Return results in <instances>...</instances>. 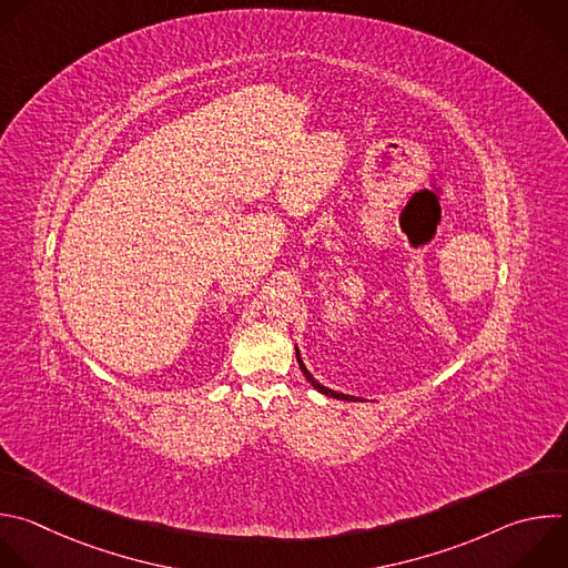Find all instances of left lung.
Masks as SVG:
<instances>
[{"mask_svg": "<svg viewBox=\"0 0 568 568\" xmlns=\"http://www.w3.org/2000/svg\"><path fill=\"white\" fill-rule=\"evenodd\" d=\"M296 361H298V365H301V369H303V374H305V379L318 390V393H323V395H327V397H332V399H343V402H361V399H356V397H349V395H343V393H334V390H329V388H325V386H321L318 382H314V376L307 372V367L303 365V361H301V356H298V349H296Z\"/></svg>", "mask_w": 568, "mask_h": 568, "instance_id": "left-lung-1", "label": "left lung"}]
</instances>
